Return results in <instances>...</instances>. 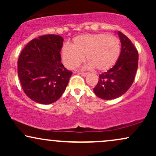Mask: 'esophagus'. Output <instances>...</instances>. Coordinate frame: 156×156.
<instances>
[{
	"label": "esophagus",
	"mask_w": 156,
	"mask_h": 156,
	"mask_svg": "<svg viewBox=\"0 0 156 156\" xmlns=\"http://www.w3.org/2000/svg\"><path fill=\"white\" fill-rule=\"evenodd\" d=\"M78 74L80 75V76H82L83 77H86L88 75V73H78Z\"/></svg>",
	"instance_id": "1"
}]
</instances>
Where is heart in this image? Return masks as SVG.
I'll use <instances>...</instances> for the list:
<instances>
[{"instance_id":"1","label":"heart","mask_w":156,"mask_h":156,"mask_svg":"<svg viewBox=\"0 0 156 156\" xmlns=\"http://www.w3.org/2000/svg\"><path fill=\"white\" fill-rule=\"evenodd\" d=\"M120 51V41L116 36L88 34L75 37L73 45H64L62 56L64 64L69 69L78 67L86 55L89 62L87 67L106 71L117 62Z\"/></svg>"}]
</instances>
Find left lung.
<instances>
[{
	"instance_id": "obj_1",
	"label": "left lung",
	"mask_w": 156,
	"mask_h": 156,
	"mask_svg": "<svg viewBox=\"0 0 156 156\" xmlns=\"http://www.w3.org/2000/svg\"><path fill=\"white\" fill-rule=\"evenodd\" d=\"M121 42V52L115 65L100 75V80L93 89L94 94L103 100H113L125 94L133 83L138 68L139 54L130 40L117 32Z\"/></svg>"
}]
</instances>
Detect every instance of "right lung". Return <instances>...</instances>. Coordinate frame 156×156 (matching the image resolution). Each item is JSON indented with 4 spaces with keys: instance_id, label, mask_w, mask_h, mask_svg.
<instances>
[{
    "instance_id": "add662e5",
    "label": "right lung",
    "mask_w": 156,
    "mask_h": 156,
    "mask_svg": "<svg viewBox=\"0 0 156 156\" xmlns=\"http://www.w3.org/2000/svg\"><path fill=\"white\" fill-rule=\"evenodd\" d=\"M64 39L48 34L34 39L23 48L17 73L25 94L40 104H51L61 98L73 73L62 63Z\"/></svg>"
}]
</instances>
